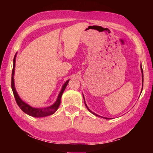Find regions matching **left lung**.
I'll list each match as a JSON object with an SVG mask.
<instances>
[{
    "instance_id": "1",
    "label": "left lung",
    "mask_w": 153,
    "mask_h": 153,
    "mask_svg": "<svg viewBox=\"0 0 153 153\" xmlns=\"http://www.w3.org/2000/svg\"><path fill=\"white\" fill-rule=\"evenodd\" d=\"M141 71H142V88H143V71H142V66H141ZM83 98H84V103H85V105H86V108H87V109L88 110L90 113H92L93 115H96V116H98V117H102V118H104V119H106V120H110L111 118H108V117H102V116H100V115H97V114H96V113H94V112H92V111H90V109H89V108L88 107V106H87V105L86 104V102H85V99H84V95H83Z\"/></svg>"
}]
</instances>
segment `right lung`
<instances>
[{"label":"right lung","instance_id":"1","mask_svg":"<svg viewBox=\"0 0 153 153\" xmlns=\"http://www.w3.org/2000/svg\"><path fill=\"white\" fill-rule=\"evenodd\" d=\"M16 54H15L13 59V67L12 77H11V88H12L13 92V94L15 98V100H16L17 104L18 105V106H19L21 109L24 111L25 113H26L27 115L32 116V117H46V116L51 115L54 113H55L56 111L57 110V108H59V105L61 104V98L62 97V94H63L65 89L66 86H67V84H68V82L69 80H67V81L63 84V86H62V89L61 90L60 93L59 94L57 99H56V102L54 103L53 105L49 106V107H46V108H34V107H31V106L27 105V103H25V102L23 101L22 99H21L15 88L14 73H15Z\"/></svg>","mask_w":153,"mask_h":153}]
</instances>
